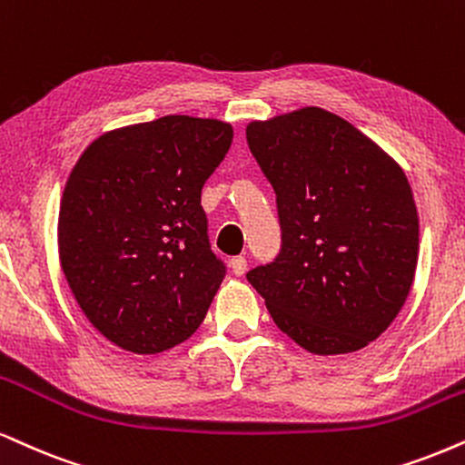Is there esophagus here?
Segmentation results:
<instances>
[{
	"label": "esophagus",
	"mask_w": 465,
	"mask_h": 465,
	"mask_svg": "<svg viewBox=\"0 0 465 465\" xmlns=\"http://www.w3.org/2000/svg\"><path fill=\"white\" fill-rule=\"evenodd\" d=\"M232 270H233V274H236V276H242L246 272V260H244L242 255L233 257V260H232Z\"/></svg>",
	"instance_id": "34e87169"
}]
</instances>
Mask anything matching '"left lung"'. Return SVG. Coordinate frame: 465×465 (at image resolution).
I'll return each instance as SVG.
<instances>
[{
	"instance_id": "8db88e82",
	"label": "left lung",
	"mask_w": 465,
	"mask_h": 465,
	"mask_svg": "<svg viewBox=\"0 0 465 465\" xmlns=\"http://www.w3.org/2000/svg\"><path fill=\"white\" fill-rule=\"evenodd\" d=\"M246 141L281 225L279 255L246 279L301 348H364L401 311L416 272L419 214L403 169L320 107L251 122Z\"/></svg>"
}]
</instances>
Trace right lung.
<instances>
[{"label": "right lung", "instance_id": "right-lung-1", "mask_svg": "<svg viewBox=\"0 0 465 465\" xmlns=\"http://www.w3.org/2000/svg\"><path fill=\"white\" fill-rule=\"evenodd\" d=\"M233 139L219 120L164 115L98 137L60 205V262L76 302L111 343L156 354L208 313L225 263L202 189Z\"/></svg>", "mask_w": 465, "mask_h": 465}]
</instances>
